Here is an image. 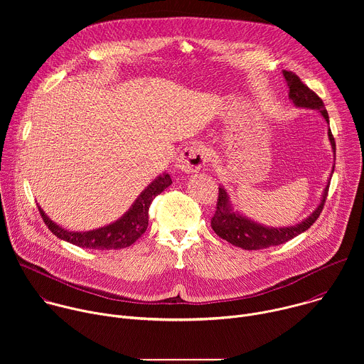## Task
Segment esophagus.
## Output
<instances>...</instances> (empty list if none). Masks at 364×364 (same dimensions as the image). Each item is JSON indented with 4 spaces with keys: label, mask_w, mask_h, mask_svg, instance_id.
<instances>
[{
    "label": "esophagus",
    "mask_w": 364,
    "mask_h": 364,
    "mask_svg": "<svg viewBox=\"0 0 364 364\" xmlns=\"http://www.w3.org/2000/svg\"><path fill=\"white\" fill-rule=\"evenodd\" d=\"M207 161V152L203 145L186 146L177 159V168L184 173H194L200 170Z\"/></svg>",
    "instance_id": "esophagus-1"
}]
</instances>
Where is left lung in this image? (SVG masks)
I'll return each mask as SVG.
<instances>
[{
    "mask_svg": "<svg viewBox=\"0 0 364 364\" xmlns=\"http://www.w3.org/2000/svg\"><path fill=\"white\" fill-rule=\"evenodd\" d=\"M284 77L289 86V99L299 108H308V109H317L323 114L324 119L328 122V114L326 111L323 99L314 92L311 90L304 82L294 73L284 70ZM328 138L333 146V151L336 154V141L331 134V129H328ZM334 173V167L333 171ZM333 176V174H331ZM330 183V180H328ZM328 187L327 184L323 200L318 205V209L311 215L308 219L301 222L299 225L289 226V228H265L262 225H257L236 212L232 210L229 196L223 187H219V196L216 203V212L212 218V229L216 232L218 236L228 240L233 246L242 247L245 250H259V249H267L271 246L282 245L295 236L301 235L302 232L308 230L311 226L316 223V220L320 218L326 198L328 196Z\"/></svg>",
    "mask_w": 364,
    "mask_h": 364,
    "instance_id": "obj_1",
    "label": "left lung"
}]
</instances>
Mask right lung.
<instances>
[{
    "label": "right lung",
    "instance_id": "obj_1",
    "mask_svg": "<svg viewBox=\"0 0 364 364\" xmlns=\"http://www.w3.org/2000/svg\"><path fill=\"white\" fill-rule=\"evenodd\" d=\"M171 178L168 174H163L155 178L135 200L131 209L115 223L108 225L90 232H69L55 222H51L38 205V212L48 228V230L58 237L86 249L97 250H117L131 246L148 228V210L152 200L163 193L170 184Z\"/></svg>",
    "mask_w": 364,
    "mask_h": 364
}]
</instances>
